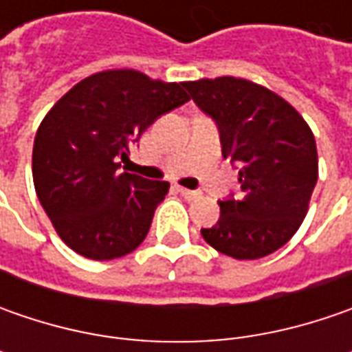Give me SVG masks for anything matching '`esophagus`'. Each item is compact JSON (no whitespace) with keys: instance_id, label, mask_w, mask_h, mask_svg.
<instances>
[{"instance_id":"1","label":"esophagus","mask_w":352,"mask_h":352,"mask_svg":"<svg viewBox=\"0 0 352 352\" xmlns=\"http://www.w3.org/2000/svg\"><path fill=\"white\" fill-rule=\"evenodd\" d=\"M178 192H180L186 199H196V197H199V192H196V190H188V188H182V186H178Z\"/></svg>"}]
</instances>
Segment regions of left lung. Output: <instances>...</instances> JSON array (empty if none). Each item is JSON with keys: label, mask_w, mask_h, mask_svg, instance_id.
I'll return each mask as SVG.
<instances>
[{"label": "left lung", "mask_w": 352, "mask_h": 352, "mask_svg": "<svg viewBox=\"0 0 352 352\" xmlns=\"http://www.w3.org/2000/svg\"><path fill=\"white\" fill-rule=\"evenodd\" d=\"M184 88L217 125L223 158L241 166V196L219 201V221L201 236L236 261L263 258L290 241L307 213L318 182L314 133L290 103L249 80L223 76Z\"/></svg>", "instance_id": "8db88e82"}]
</instances>
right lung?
<instances>
[{
  "mask_svg": "<svg viewBox=\"0 0 352 352\" xmlns=\"http://www.w3.org/2000/svg\"><path fill=\"white\" fill-rule=\"evenodd\" d=\"M182 86L107 70L76 84L43 119L33 146L34 190L78 254L111 261L144 241L170 184L121 172L119 158L158 117L190 100Z\"/></svg>",
  "mask_w": 352,
  "mask_h": 352,
  "instance_id": "add662e5",
  "label": "right lung"
}]
</instances>
